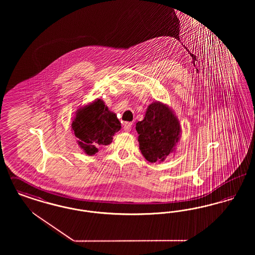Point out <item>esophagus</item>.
<instances>
[{"label": "esophagus", "instance_id": "obj_1", "mask_svg": "<svg viewBox=\"0 0 255 255\" xmlns=\"http://www.w3.org/2000/svg\"><path fill=\"white\" fill-rule=\"evenodd\" d=\"M131 128H132V123L131 122H125L123 124V130L125 132H129L131 130Z\"/></svg>", "mask_w": 255, "mask_h": 255}]
</instances>
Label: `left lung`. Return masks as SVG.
Listing matches in <instances>:
<instances>
[{
	"instance_id": "8db88e82",
	"label": "left lung",
	"mask_w": 255,
	"mask_h": 255,
	"mask_svg": "<svg viewBox=\"0 0 255 255\" xmlns=\"http://www.w3.org/2000/svg\"><path fill=\"white\" fill-rule=\"evenodd\" d=\"M139 150L150 162H161L175 152L182 128L174 111L156 101L146 110L143 121L135 124Z\"/></svg>"
}]
</instances>
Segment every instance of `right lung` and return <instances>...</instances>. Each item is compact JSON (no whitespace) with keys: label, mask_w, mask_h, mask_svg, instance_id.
I'll use <instances>...</instances> for the list:
<instances>
[{"label":"right lung","mask_w":255,"mask_h":255,"mask_svg":"<svg viewBox=\"0 0 255 255\" xmlns=\"http://www.w3.org/2000/svg\"><path fill=\"white\" fill-rule=\"evenodd\" d=\"M121 128L122 123L117 115L99 98L77 110L72 122L77 143L89 156L98 152V146L109 145L114 134Z\"/></svg>","instance_id":"add662e5"}]
</instances>
